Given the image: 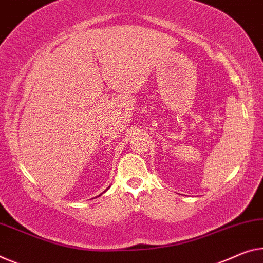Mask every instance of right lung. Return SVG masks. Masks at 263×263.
I'll return each instance as SVG.
<instances>
[{
    "instance_id": "add662e5",
    "label": "right lung",
    "mask_w": 263,
    "mask_h": 263,
    "mask_svg": "<svg viewBox=\"0 0 263 263\" xmlns=\"http://www.w3.org/2000/svg\"><path fill=\"white\" fill-rule=\"evenodd\" d=\"M106 191H107V189H106ZM106 191H104V192H106ZM100 195H101V194H100ZM100 195H99V196H100Z\"/></svg>"
}]
</instances>
